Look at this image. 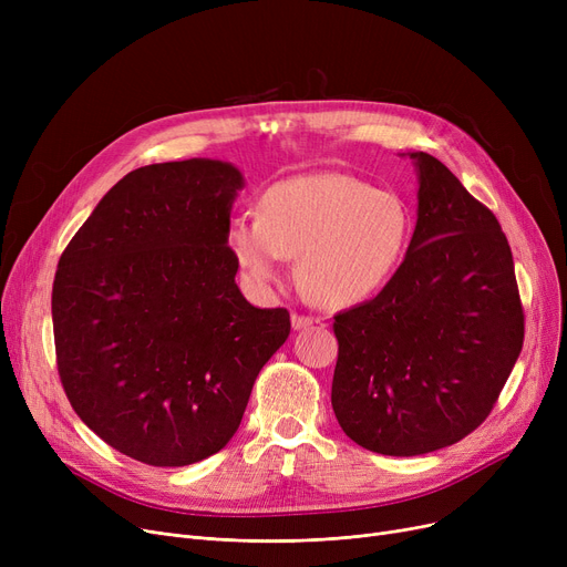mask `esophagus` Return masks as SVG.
I'll list each match as a JSON object with an SVG mask.
<instances>
[{"mask_svg":"<svg viewBox=\"0 0 567 567\" xmlns=\"http://www.w3.org/2000/svg\"><path fill=\"white\" fill-rule=\"evenodd\" d=\"M312 323H315L312 317L299 315V312H291V326H293V331H306V329H310Z\"/></svg>","mask_w":567,"mask_h":567,"instance_id":"34e87169","label":"esophagus"}]
</instances>
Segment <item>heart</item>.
Returning <instances> with one entry per match:
<instances>
[{
  "instance_id": "obj_1",
  "label": "heart",
  "mask_w": 567,
  "mask_h": 567,
  "mask_svg": "<svg viewBox=\"0 0 567 567\" xmlns=\"http://www.w3.org/2000/svg\"><path fill=\"white\" fill-rule=\"evenodd\" d=\"M411 212L393 190H379L340 172L291 176L268 188L259 216L229 223L227 246L248 282L271 291L287 257L319 306L349 308L377 296L402 264Z\"/></svg>"
}]
</instances>
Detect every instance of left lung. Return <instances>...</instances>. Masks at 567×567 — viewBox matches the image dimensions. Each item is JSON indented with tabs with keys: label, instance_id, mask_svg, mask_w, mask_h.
Segmentation results:
<instances>
[{
	"label": "left lung",
	"instance_id": "8db88e82",
	"mask_svg": "<svg viewBox=\"0 0 567 567\" xmlns=\"http://www.w3.org/2000/svg\"><path fill=\"white\" fill-rule=\"evenodd\" d=\"M404 261L372 301L336 315L331 404L363 449L413 457L453 445L494 409L524 344L508 238L425 152Z\"/></svg>",
	"mask_w": 567,
	"mask_h": 567
}]
</instances>
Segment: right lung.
<instances>
[{
	"mask_svg": "<svg viewBox=\"0 0 567 567\" xmlns=\"http://www.w3.org/2000/svg\"><path fill=\"white\" fill-rule=\"evenodd\" d=\"M244 174L190 158L128 172L59 257L56 370L80 421L114 451L188 466L223 451L252 383L289 338L255 308L227 246Z\"/></svg>",
	"mask_w": 567,
	"mask_h": 567,
	"instance_id": "add662e5",
	"label": "right lung"
}]
</instances>
